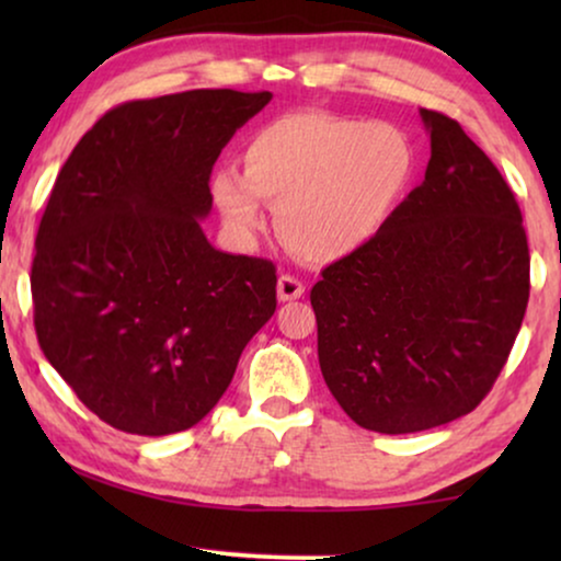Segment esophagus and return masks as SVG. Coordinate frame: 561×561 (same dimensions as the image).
Here are the masks:
<instances>
[{
    "label": "esophagus",
    "instance_id": "1",
    "mask_svg": "<svg viewBox=\"0 0 561 561\" xmlns=\"http://www.w3.org/2000/svg\"><path fill=\"white\" fill-rule=\"evenodd\" d=\"M304 280H298L296 275L290 273H283L278 278V298L280 301H296V298L304 296Z\"/></svg>",
    "mask_w": 561,
    "mask_h": 561
}]
</instances>
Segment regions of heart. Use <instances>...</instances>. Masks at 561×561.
<instances>
[{"label":"heart","mask_w":561,"mask_h":561,"mask_svg":"<svg viewBox=\"0 0 561 561\" xmlns=\"http://www.w3.org/2000/svg\"><path fill=\"white\" fill-rule=\"evenodd\" d=\"M419 158L403 129L344 114L301 110L250 137L244 171L214 173L211 196L237 232L263 227L278 206L280 237L296 255L329 263L373 240L416 179Z\"/></svg>","instance_id":"1"}]
</instances>
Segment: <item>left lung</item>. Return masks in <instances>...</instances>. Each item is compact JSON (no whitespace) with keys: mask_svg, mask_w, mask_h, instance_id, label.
Returning <instances> with one entry per match:
<instances>
[{"mask_svg":"<svg viewBox=\"0 0 561 561\" xmlns=\"http://www.w3.org/2000/svg\"><path fill=\"white\" fill-rule=\"evenodd\" d=\"M424 183L311 288L319 365L357 426L413 434L474 411L516 342L528 242L501 171L457 119L421 110Z\"/></svg>","mask_w":561,"mask_h":561,"instance_id":"8db88e82","label":"left lung"}]
</instances>
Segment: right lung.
<instances>
[{
  "label": "right lung",
  "instance_id": "add662e5",
  "mask_svg": "<svg viewBox=\"0 0 561 561\" xmlns=\"http://www.w3.org/2000/svg\"><path fill=\"white\" fill-rule=\"evenodd\" d=\"M271 91L194 89L114 106L60 168L37 227L43 355L104 424L186 432L275 311V265L211 248L219 152Z\"/></svg>",
  "mask_w": 561,
  "mask_h": 561
}]
</instances>
